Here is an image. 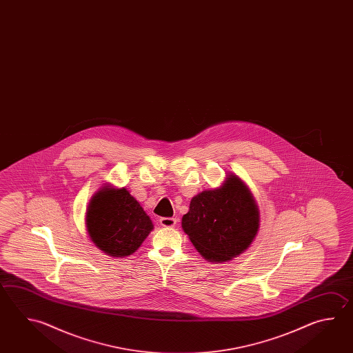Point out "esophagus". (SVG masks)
I'll return each mask as SVG.
<instances>
[{
  "mask_svg": "<svg viewBox=\"0 0 353 353\" xmlns=\"http://www.w3.org/2000/svg\"><path fill=\"white\" fill-rule=\"evenodd\" d=\"M176 219L173 217H162L160 219L161 226L163 227H174L176 226Z\"/></svg>",
  "mask_w": 353,
  "mask_h": 353,
  "instance_id": "1",
  "label": "esophagus"
}]
</instances>
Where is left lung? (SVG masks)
Instances as JSON below:
<instances>
[{
	"label": "left lung",
	"instance_id": "obj_1",
	"mask_svg": "<svg viewBox=\"0 0 353 353\" xmlns=\"http://www.w3.org/2000/svg\"><path fill=\"white\" fill-rule=\"evenodd\" d=\"M259 227V207L236 174H230L220 188L196 194L182 217L193 246L211 262H227L245 252Z\"/></svg>",
	"mask_w": 353,
	"mask_h": 353
}]
</instances>
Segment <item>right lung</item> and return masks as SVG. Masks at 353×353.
<instances>
[{"instance_id": "add662e5", "label": "right lung", "mask_w": 353, "mask_h": 353, "mask_svg": "<svg viewBox=\"0 0 353 353\" xmlns=\"http://www.w3.org/2000/svg\"><path fill=\"white\" fill-rule=\"evenodd\" d=\"M87 232L101 251L112 257L136 252L148 233L152 221L126 188L103 186L87 207Z\"/></svg>"}]
</instances>
